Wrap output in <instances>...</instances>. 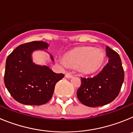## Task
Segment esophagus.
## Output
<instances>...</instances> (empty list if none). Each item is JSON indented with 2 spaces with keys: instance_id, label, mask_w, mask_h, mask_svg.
<instances>
[{
  "instance_id": "1",
  "label": "esophagus",
  "mask_w": 133,
  "mask_h": 133,
  "mask_svg": "<svg viewBox=\"0 0 133 133\" xmlns=\"http://www.w3.org/2000/svg\"><path fill=\"white\" fill-rule=\"evenodd\" d=\"M72 77H73V76H72V75H71V74L69 73V72H66V73H65V77H66V78H71Z\"/></svg>"
}]
</instances>
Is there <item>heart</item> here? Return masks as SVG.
Listing matches in <instances>:
<instances>
[{
  "label": "heart",
  "instance_id": "1",
  "mask_svg": "<svg viewBox=\"0 0 133 133\" xmlns=\"http://www.w3.org/2000/svg\"><path fill=\"white\" fill-rule=\"evenodd\" d=\"M56 61L63 66L68 64L77 67L83 73L92 74L102 68L105 61V54L101 49L87 46L70 50L63 58L57 57Z\"/></svg>",
  "mask_w": 133,
  "mask_h": 133
}]
</instances>
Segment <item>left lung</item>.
Here are the masks:
<instances>
[{"label": "left lung", "mask_w": 133, "mask_h": 133, "mask_svg": "<svg viewBox=\"0 0 133 133\" xmlns=\"http://www.w3.org/2000/svg\"><path fill=\"white\" fill-rule=\"evenodd\" d=\"M109 61L102 71L92 78H81L77 97L85 106H103L113 101L124 81V70L119 55L107 46Z\"/></svg>", "instance_id": "obj_1"}]
</instances>
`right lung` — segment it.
<instances>
[{"instance_id":"1","label":"right lung","mask_w":133,"mask_h":133,"mask_svg":"<svg viewBox=\"0 0 133 133\" xmlns=\"http://www.w3.org/2000/svg\"><path fill=\"white\" fill-rule=\"evenodd\" d=\"M49 44L43 41H32L21 44L9 55L6 61L4 84L16 101L26 105H41L51 98L56 83L64 77L55 73L46 65L33 62L32 53L46 51Z\"/></svg>"}]
</instances>
